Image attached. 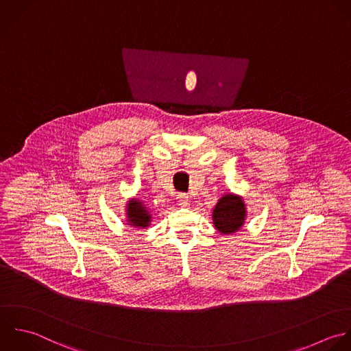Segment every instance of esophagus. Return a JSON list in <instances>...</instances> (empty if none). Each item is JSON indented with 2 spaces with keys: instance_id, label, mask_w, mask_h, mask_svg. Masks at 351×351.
<instances>
[{
  "instance_id": "34e87169",
  "label": "esophagus",
  "mask_w": 351,
  "mask_h": 351,
  "mask_svg": "<svg viewBox=\"0 0 351 351\" xmlns=\"http://www.w3.org/2000/svg\"><path fill=\"white\" fill-rule=\"evenodd\" d=\"M178 202H179L180 206L187 208L190 205V197L187 194H179L178 195Z\"/></svg>"
}]
</instances>
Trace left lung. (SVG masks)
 Masks as SVG:
<instances>
[{
  "instance_id": "left-lung-1",
  "label": "left lung",
  "mask_w": 351,
  "mask_h": 351,
  "mask_svg": "<svg viewBox=\"0 0 351 351\" xmlns=\"http://www.w3.org/2000/svg\"><path fill=\"white\" fill-rule=\"evenodd\" d=\"M246 204L241 195L224 194L213 208L212 220L217 232L230 235L239 231L246 220Z\"/></svg>"
}]
</instances>
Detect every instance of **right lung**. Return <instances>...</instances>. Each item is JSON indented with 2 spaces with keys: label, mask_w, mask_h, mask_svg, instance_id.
Wrapping results in <instances>:
<instances>
[{
  "label": "right lung",
  "mask_w": 351,
  "mask_h": 351,
  "mask_svg": "<svg viewBox=\"0 0 351 351\" xmlns=\"http://www.w3.org/2000/svg\"><path fill=\"white\" fill-rule=\"evenodd\" d=\"M127 224L135 228H147L152 223V213L149 208L138 198H131L125 205Z\"/></svg>",
  "instance_id": "obj_1"
}]
</instances>
